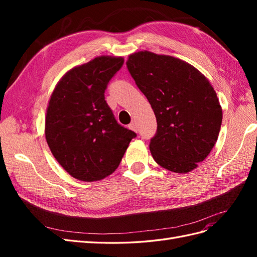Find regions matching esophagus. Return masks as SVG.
<instances>
[{"mask_svg":"<svg viewBox=\"0 0 257 257\" xmlns=\"http://www.w3.org/2000/svg\"><path fill=\"white\" fill-rule=\"evenodd\" d=\"M128 127H130V130H132V131L137 132V124H136V122H135V121L132 122V123L130 124V125H128Z\"/></svg>","mask_w":257,"mask_h":257,"instance_id":"1","label":"esophagus"}]
</instances>
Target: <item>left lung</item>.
<instances>
[{
	"label": "left lung",
	"mask_w": 257,
	"mask_h": 257,
	"mask_svg": "<svg viewBox=\"0 0 257 257\" xmlns=\"http://www.w3.org/2000/svg\"><path fill=\"white\" fill-rule=\"evenodd\" d=\"M126 65L157 118L152 158L169 172H192L212 150L222 124L211 83L188 62L147 50L130 54Z\"/></svg>",
	"instance_id": "1"
}]
</instances>
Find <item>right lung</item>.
Here are the masks:
<instances>
[{"instance_id": "right-lung-1", "label": "right lung", "mask_w": 257, "mask_h": 257, "mask_svg": "<svg viewBox=\"0 0 257 257\" xmlns=\"http://www.w3.org/2000/svg\"><path fill=\"white\" fill-rule=\"evenodd\" d=\"M123 62L122 57H96L67 71L51 93L46 142L59 164L80 181L111 175L136 136L115 121L104 95Z\"/></svg>"}]
</instances>
